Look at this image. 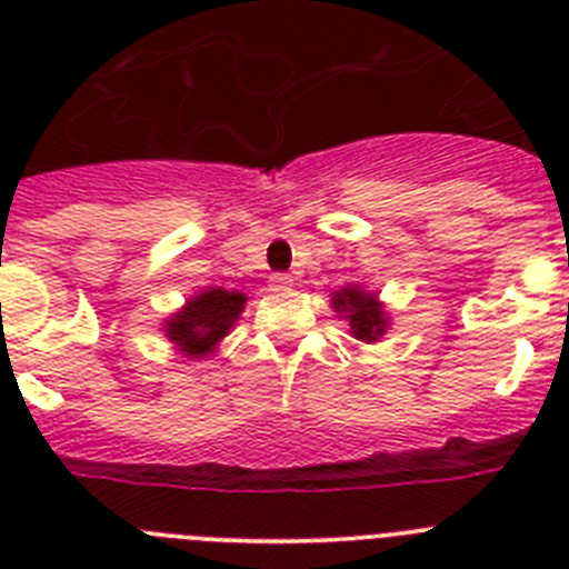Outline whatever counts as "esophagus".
I'll use <instances>...</instances> for the list:
<instances>
[{
	"instance_id": "obj_1",
	"label": "esophagus",
	"mask_w": 569,
	"mask_h": 569,
	"mask_svg": "<svg viewBox=\"0 0 569 569\" xmlns=\"http://www.w3.org/2000/svg\"><path fill=\"white\" fill-rule=\"evenodd\" d=\"M270 288H273V290H290V288H293V276L273 273V276H270Z\"/></svg>"
}]
</instances>
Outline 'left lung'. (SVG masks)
Instances as JSON below:
<instances>
[{
    "label": "left lung",
    "instance_id": "8db88e82",
    "mask_svg": "<svg viewBox=\"0 0 569 569\" xmlns=\"http://www.w3.org/2000/svg\"><path fill=\"white\" fill-rule=\"evenodd\" d=\"M330 308L350 325V336L365 345H373L390 330V313H387L385 301L379 299V293H370L359 284L333 290Z\"/></svg>",
    "mask_w": 569,
    "mask_h": 569
}]
</instances>
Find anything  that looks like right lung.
<instances>
[{
	"mask_svg": "<svg viewBox=\"0 0 569 569\" xmlns=\"http://www.w3.org/2000/svg\"><path fill=\"white\" fill-rule=\"evenodd\" d=\"M244 305L248 296L239 290L204 288L162 321V333L184 359H208L216 353L219 341L233 330Z\"/></svg>",
	"mask_w": 569,
	"mask_h": 569,
	"instance_id": "obj_1",
	"label": "right lung"
}]
</instances>
